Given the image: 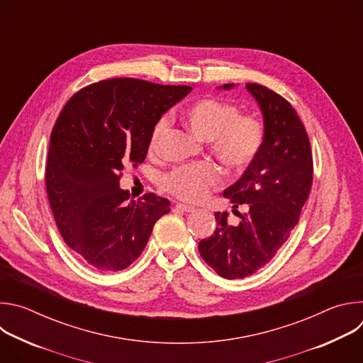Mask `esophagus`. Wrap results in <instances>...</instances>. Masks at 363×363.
<instances>
[{"instance_id":"34e87169","label":"esophagus","mask_w":363,"mask_h":363,"mask_svg":"<svg viewBox=\"0 0 363 363\" xmlns=\"http://www.w3.org/2000/svg\"><path fill=\"white\" fill-rule=\"evenodd\" d=\"M177 208H178V210H182V211H185V213H192V211H195V206L188 205V203H177Z\"/></svg>"}]
</instances>
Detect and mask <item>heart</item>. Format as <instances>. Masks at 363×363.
I'll use <instances>...</instances> for the list:
<instances>
[{"label":"heart","instance_id":"1","mask_svg":"<svg viewBox=\"0 0 363 363\" xmlns=\"http://www.w3.org/2000/svg\"><path fill=\"white\" fill-rule=\"evenodd\" d=\"M238 106L218 97L196 100L184 111L186 125L202 139H208L220 161L233 169L248 167L260 153L266 126L260 118L238 113ZM169 116L162 115L153 123L149 135V150L158 152L169 132ZM220 179V171L213 162L186 164L161 177L164 189L186 201L203 198Z\"/></svg>","mask_w":363,"mask_h":363}]
</instances>
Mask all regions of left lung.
<instances>
[{
	"label": "left lung",
	"instance_id": "obj_1",
	"mask_svg": "<svg viewBox=\"0 0 363 363\" xmlns=\"http://www.w3.org/2000/svg\"><path fill=\"white\" fill-rule=\"evenodd\" d=\"M245 86L262 108L266 139L242 177L223 194L240 223L233 225L228 213H216L214 234L198 244L203 262L228 280L248 277L273 260L298 223L313 182L310 140L294 108L263 84ZM241 203L249 210L244 215L236 211Z\"/></svg>",
	"mask_w": 363,
	"mask_h": 363
}]
</instances>
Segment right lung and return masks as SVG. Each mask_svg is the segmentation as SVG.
<instances>
[{"instance_id":"right-lung-1","label":"right lung","mask_w":363,"mask_h":363,"mask_svg":"<svg viewBox=\"0 0 363 363\" xmlns=\"http://www.w3.org/2000/svg\"><path fill=\"white\" fill-rule=\"evenodd\" d=\"M192 89L132 77L74 93L50 136L45 188L66 244L101 272L129 267L171 202L157 194L129 201L123 168L142 164L153 123Z\"/></svg>"}]
</instances>
